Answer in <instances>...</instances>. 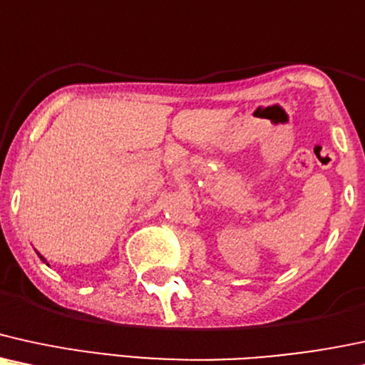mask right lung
I'll return each mask as SVG.
<instances>
[{
  "instance_id": "right-lung-1",
  "label": "right lung",
  "mask_w": 365,
  "mask_h": 365,
  "mask_svg": "<svg viewBox=\"0 0 365 365\" xmlns=\"http://www.w3.org/2000/svg\"><path fill=\"white\" fill-rule=\"evenodd\" d=\"M37 255H38V252H37ZM38 258H41V259H42V261H44V263H46V259H44V258H42V256H41V255H38ZM46 264H47V267H49V263H46Z\"/></svg>"
}]
</instances>
